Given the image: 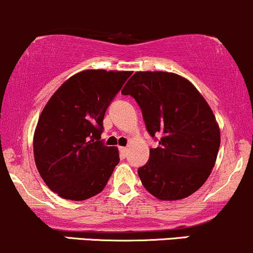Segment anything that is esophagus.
<instances>
[{
    "label": "esophagus",
    "instance_id": "obj_1",
    "mask_svg": "<svg viewBox=\"0 0 253 253\" xmlns=\"http://www.w3.org/2000/svg\"><path fill=\"white\" fill-rule=\"evenodd\" d=\"M119 151H121V153H122V156H123V157H126V155H127V148L126 147H121V148H119Z\"/></svg>",
    "mask_w": 253,
    "mask_h": 253
}]
</instances>
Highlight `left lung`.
<instances>
[{"label":"left lung","instance_id":"1","mask_svg":"<svg viewBox=\"0 0 253 253\" xmlns=\"http://www.w3.org/2000/svg\"><path fill=\"white\" fill-rule=\"evenodd\" d=\"M122 93L136 100L147 131L160 136L137 170L145 189L162 201L196 192L212 173L220 146L219 126L204 96L168 72H136Z\"/></svg>","mask_w":253,"mask_h":253}]
</instances>
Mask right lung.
Segmentation results:
<instances>
[{
    "label": "right lung",
    "mask_w": 253,
    "mask_h": 253,
    "mask_svg": "<svg viewBox=\"0 0 253 253\" xmlns=\"http://www.w3.org/2000/svg\"><path fill=\"white\" fill-rule=\"evenodd\" d=\"M130 75L122 70H83L46 103L34 132V158L42 180L58 196L84 201L105 189L119 153L100 140L103 117Z\"/></svg>",
    "instance_id": "obj_1"
}]
</instances>
